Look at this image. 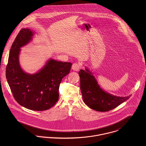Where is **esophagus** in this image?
Returning <instances> with one entry per match:
<instances>
[{
    "mask_svg": "<svg viewBox=\"0 0 146 146\" xmlns=\"http://www.w3.org/2000/svg\"><path fill=\"white\" fill-rule=\"evenodd\" d=\"M80 67H81V65L78 63H74L72 65V69L74 71H78Z\"/></svg>",
    "mask_w": 146,
    "mask_h": 146,
    "instance_id": "esophagus-1",
    "label": "esophagus"
}]
</instances>
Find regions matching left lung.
<instances>
[{
	"mask_svg": "<svg viewBox=\"0 0 146 146\" xmlns=\"http://www.w3.org/2000/svg\"><path fill=\"white\" fill-rule=\"evenodd\" d=\"M79 74L84 102L93 110L100 112L108 111L130 98V96L120 97L112 96L104 91L87 68L86 71L81 70Z\"/></svg>",
	"mask_w": 146,
	"mask_h": 146,
	"instance_id": "left-lung-1",
	"label": "left lung"
}]
</instances>
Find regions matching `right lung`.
Here are the masks:
<instances>
[{
	"label": "right lung",
	"mask_w": 146,
	"mask_h": 146,
	"mask_svg": "<svg viewBox=\"0 0 146 146\" xmlns=\"http://www.w3.org/2000/svg\"><path fill=\"white\" fill-rule=\"evenodd\" d=\"M29 29L20 30L11 46L6 67V78L13 96L19 104L33 111H45L59 98L60 85L70 71L72 63L50 60L35 74L25 73L19 64L21 46L32 39Z\"/></svg>",
	"instance_id": "1"
}]
</instances>
